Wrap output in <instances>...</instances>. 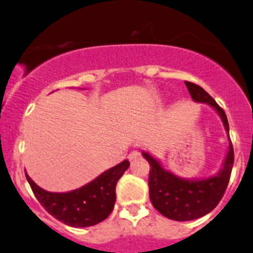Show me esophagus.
<instances>
[{
	"mask_svg": "<svg viewBox=\"0 0 253 253\" xmlns=\"http://www.w3.org/2000/svg\"><path fill=\"white\" fill-rule=\"evenodd\" d=\"M139 156H141V154H139V152L133 151V152H131V153L128 154V159H129V161H133V159L138 158Z\"/></svg>",
	"mask_w": 253,
	"mask_h": 253,
	"instance_id": "esophagus-1",
	"label": "esophagus"
}]
</instances>
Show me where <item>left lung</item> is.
Returning a JSON list of instances; mask_svg holds the SVG:
<instances>
[{"mask_svg": "<svg viewBox=\"0 0 253 253\" xmlns=\"http://www.w3.org/2000/svg\"><path fill=\"white\" fill-rule=\"evenodd\" d=\"M185 85L193 101L208 104L216 111L229 134V122L224 110L199 85L189 82H185ZM142 156L151 167L148 186L152 204L162 215L176 221L199 219L214 210L226 190L234 166V149L230 138L221 168L216 174L207 178H181L164 168L163 164L147 151H142Z\"/></svg>", "mask_w": 253, "mask_h": 253, "instance_id": "8db88e82", "label": "left lung"}]
</instances>
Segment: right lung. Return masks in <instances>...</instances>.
I'll list each match as a JSON object with an SVG mask.
<instances>
[{"mask_svg": "<svg viewBox=\"0 0 253 253\" xmlns=\"http://www.w3.org/2000/svg\"><path fill=\"white\" fill-rule=\"evenodd\" d=\"M129 162L107 169L82 188L67 193H53L26 178L42 207L59 221L72 227H89L106 219L116 202V184L128 169Z\"/></svg>", "mask_w": 253, "mask_h": 253, "instance_id": "1", "label": "right lung"}]
</instances>
